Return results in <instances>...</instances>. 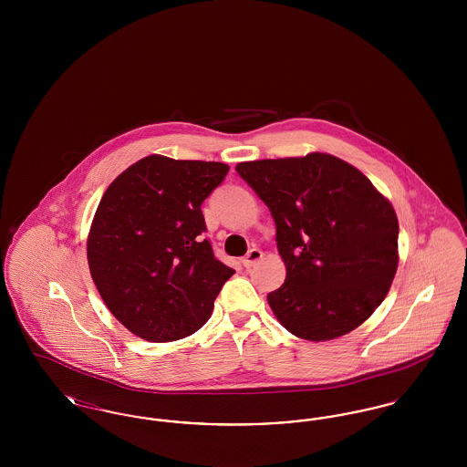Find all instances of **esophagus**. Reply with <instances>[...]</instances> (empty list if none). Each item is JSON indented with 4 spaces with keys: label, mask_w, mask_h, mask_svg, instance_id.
Returning a JSON list of instances; mask_svg holds the SVG:
<instances>
[{
    "label": "esophagus",
    "mask_w": 467,
    "mask_h": 467,
    "mask_svg": "<svg viewBox=\"0 0 467 467\" xmlns=\"http://www.w3.org/2000/svg\"><path fill=\"white\" fill-rule=\"evenodd\" d=\"M261 259H263V252H261L259 248H252V250L244 255L242 263H244V267H252L255 266Z\"/></svg>",
    "instance_id": "obj_1"
}]
</instances>
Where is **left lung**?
Masks as SVG:
<instances>
[{
    "label": "left lung",
    "mask_w": 467,
    "mask_h": 467,
    "mask_svg": "<svg viewBox=\"0 0 467 467\" xmlns=\"http://www.w3.org/2000/svg\"><path fill=\"white\" fill-rule=\"evenodd\" d=\"M236 171L276 225L287 276L267 303L280 324L297 337L326 341L368 320L400 261L392 204L352 164L329 154L240 162Z\"/></svg>",
    "instance_id": "8db88e82"
}]
</instances>
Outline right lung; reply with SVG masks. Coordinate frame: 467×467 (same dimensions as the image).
<instances>
[{
    "label": "right lung",
    "instance_id": "1",
    "mask_svg": "<svg viewBox=\"0 0 467 467\" xmlns=\"http://www.w3.org/2000/svg\"><path fill=\"white\" fill-rule=\"evenodd\" d=\"M227 171L213 161L143 157L99 201L88 240L90 276L136 336L162 343L196 333L234 275L202 238L201 204Z\"/></svg>",
    "mask_w": 467,
    "mask_h": 467
}]
</instances>
